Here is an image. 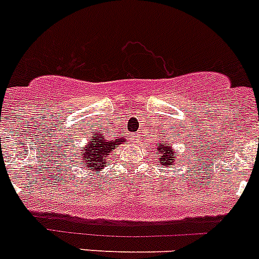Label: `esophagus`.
Listing matches in <instances>:
<instances>
[{"mask_svg": "<svg viewBox=\"0 0 259 259\" xmlns=\"http://www.w3.org/2000/svg\"><path fill=\"white\" fill-rule=\"evenodd\" d=\"M132 140H136V141L139 142L140 141V136H139V135H134V136H132Z\"/></svg>", "mask_w": 259, "mask_h": 259, "instance_id": "34e87169", "label": "esophagus"}]
</instances>
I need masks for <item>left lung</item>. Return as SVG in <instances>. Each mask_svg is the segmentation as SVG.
Segmentation results:
<instances>
[{"mask_svg":"<svg viewBox=\"0 0 259 259\" xmlns=\"http://www.w3.org/2000/svg\"><path fill=\"white\" fill-rule=\"evenodd\" d=\"M163 127V125H162ZM158 140L153 150L158 153V163L162 167H169L172 168L175 164V160L179 158V153H176V149L173 150L175 146V140L168 139L167 135H158ZM182 162V159H179V163Z\"/></svg>","mask_w":259,"mask_h":259,"instance_id":"1","label":"left lung"}]
</instances>
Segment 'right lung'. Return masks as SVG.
Segmentation results:
<instances>
[{
  "mask_svg": "<svg viewBox=\"0 0 259 259\" xmlns=\"http://www.w3.org/2000/svg\"><path fill=\"white\" fill-rule=\"evenodd\" d=\"M122 142H124V140L117 137L111 141V140L106 139L103 132H96L87 140V144L82 150L77 148L75 151H73L75 154L73 165L80 168L82 170L89 169L92 172L94 170L99 172L105 167L108 159L111 158V151L117 149V145Z\"/></svg>",
  "mask_w": 259,
  "mask_h": 259,
  "instance_id": "add662e5",
  "label": "right lung"
}]
</instances>
